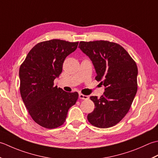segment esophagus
I'll return each mask as SVG.
<instances>
[{
    "mask_svg": "<svg viewBox=\"0 0 158 158\" xmlns=\"http://www.w3.org/2000/svg\"><path fill=\"white\" fill-rule=\"evenodd\" d=\"M78 97L80 99H89L88 95H85L82 94V93H79Z\"/></svg>",
    "mask_w": 158,
    "mask_h": 158,
    "instance_id": "esophagus-1",
    "label": "esophagus"
}]
</instances>
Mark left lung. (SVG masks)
Returning a JSON list of instances; mask_svg holds the SVG:
<instances>
[{
  "mask_svg": "<svg viewBox=\"0 0 158 158\" xmlns=\"http://www.w3.org/2000/svg\"><path fill=\"white\" fill-rule=\"evenodd\" d=\"M78 48L91 59L95 80L105 87L99 98L90 97L95 109L88 114V121L99 128L114 126L126 115L136 94V64L123 47L113 42L80 41Z\"/></svg>",
  "mask_w": 158,
  "mask_h": 158,
  "instance_id": "left-lung-1",
  "label": "left lung"
}]
</instances>
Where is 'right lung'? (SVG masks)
Returning a JSON list of instances; mask_svg holds the SVG:
<instances>
[{"mask_svg": "<svg viewBox=\"0 0 158 158\" xmlns=\"http://www.w3.org/2000/svg\"><path fill=\"white\" fill-rule=\"evenodd\" d=\"M78 45L60 40L39 43L20 67L22 99L32 118L44 127L53 129L63 125L69 109L78 98L77 92L68 93L54 86L65 58Z\"/></svg>", "mask_w": 158, "mask_h": 158, "instance_id": "right-lung-1", "label": "right lung"}]
</instances>
